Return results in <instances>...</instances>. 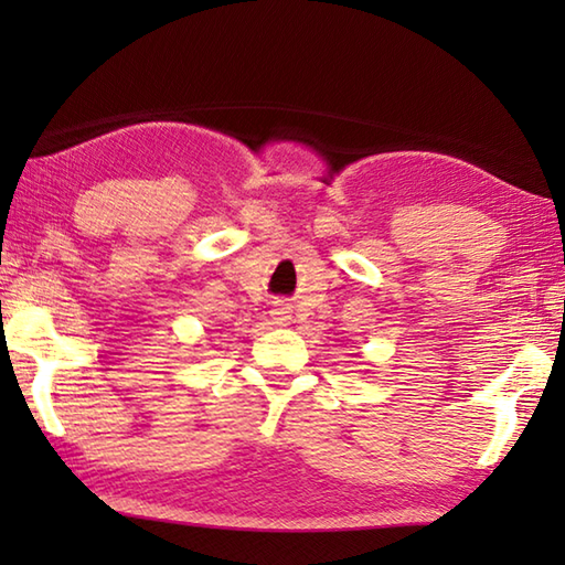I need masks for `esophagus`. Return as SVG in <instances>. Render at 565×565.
<instances>
[{
    "label": "esophagus",
    "instance_id": "esophagus-1",
    "mask_svg": "<svg viewBox=\"0 0 565 565\" xmlns=\"http://www.w3.org/2000/svg\"><path fill=\"white\" fill-rule=\"evenodd\" d=\"M274 322H276V326H286V322H289V310H286L284 306H279V308H274Z\"/></svg>",
    "mask_w": 565,
    "mask_h": 565
}]
</instances>
